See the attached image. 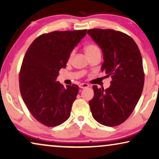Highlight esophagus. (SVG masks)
Masks as SVG:
<instances>
[{
	"mask_svg": "<svg viewBox=\"0 0 159 159\" xmlns=\"http://www.w3.org/2000/svg\"><path fill=\"white\" fill-rule=\"evenodd\" d=\"M89 86V85L88 84H85V83H84V84H79V87L80 88V89H86V88H88Z\"/></svg>",
	"mask_w": 159,
	"mask_h": 159,
	"instance_id": "obj_1",
	"label": "esophagus"
}]
</instances>
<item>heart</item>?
Segmentation results:
<instances>
[{
	"instance_id": "heart-1",
	"label": "heart",
	"mask_w": 159,
	"mask_h": 159,
	"mask_svg": "<svg viewBox=\"0 0 159 159\" xmlns=\"http://www.w3.org/2000/svg\"><path fill=\"white\" fill-rule=\"evenodd\" d=\"M84 50H85V52H86V53L87 56L92 55V54L96 53V52L100 51V49L98 48V47L97 46H96V45H94V44H89V45H88V46H86V47H85ZM73 53H74V51L70 52V55H69V60L73 57Z\"/></svg>"
}]
</instances>
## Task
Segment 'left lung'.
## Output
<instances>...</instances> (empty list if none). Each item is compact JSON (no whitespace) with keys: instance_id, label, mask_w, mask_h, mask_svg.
Here are the masks:
<instances>
[{"instance_id":"left-lung-1","label":"left lung","mask_w":159,"mask_h":159,"mask_svg":"<svg viewBox=\"0 0 159 159\" xmlns=\"http://www.w3.org/2000/svg\"><path fill=\"white\" fill-rule=\"evenodd\" d=\"M88 34L102 50L101 70L112 79L105 90L93 86L94 96L89 101L92 116L99 124L116 126L131 116L143 91L141 52L132 38L120 31L93 28Z\"/></svg>"}]
</instances>
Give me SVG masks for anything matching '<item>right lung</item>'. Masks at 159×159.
<instances>
[{
    "mask_svg": "<svg viewBox=\"0 0 159 159\" xmlns=\"http://www.w3.org/2000/svg\"><path fill=\"white\" fill-rule=\"evenodd\" d=\"M86 30L41 35L30 44L23 58L19 73L21 96L33 116L46 126L61 125L70 116L79 86L73 84L65 88L56 79Z\"/></svg>",
    "mask_w": 159,
    "mask_h": 159,
    "instance_id": "right-lung-1",
    "label": "right lung"
}]
</instances>
